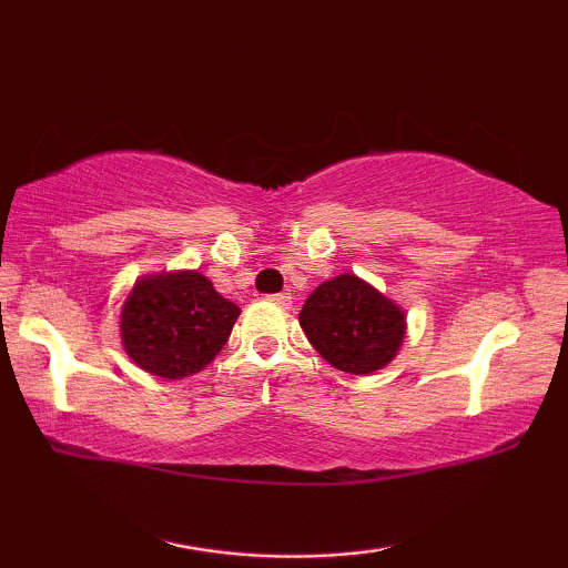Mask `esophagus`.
<instances>
[{
	"mask_svg": "<svg viewBox=\"0 0 568 568\" xmlns=\"http://www.w3.org/2000/svg\"><path fill=\"white\" fill-rule=\"evenodd\" d=\"M271 297L273 303H277L281 307H291L293 305V295L291 293H273V295H267Z\"/></svg>",
	"mask_w": 568,
	"mask_h": 568,
	"instance_id": "34e87169",
	"label": "esophagus"
}]
</instances>
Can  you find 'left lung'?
I'll return each instance as SVG.
<instances>
[{
    "label": "left lung",
    "instance_id": "1",
    "mask_svg": "<svg viewBox=\"0 0 568 568\" xmlns=\"http://www.w3.org/2000/svg\"><path fill=\"white\" fill-rule=\"evenodd\" d=\"M301 325L333 368L353 376H368L393 361L406 333L400 307L348 273L315 287L301 311Z\"/></svg>",
    "mask_w": 568,
    "mask_h": 568
}]
</instances>
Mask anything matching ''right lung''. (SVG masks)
<instances>
[{"label":"right lung","mask_w":568,"mask_h":568,"mask_svg":"<svg viewBox=\"0 0 568 568\" xmlns=\"http://www.w3.org/2000/svg\"><path fill=\"white\" fill-rule=\"evenodd\" d=\"M240 315L200 273L142 277L122 307V343L152 376L178 381L223 351Z\"/></svg>","instance_id":"1"}]
</instances>
